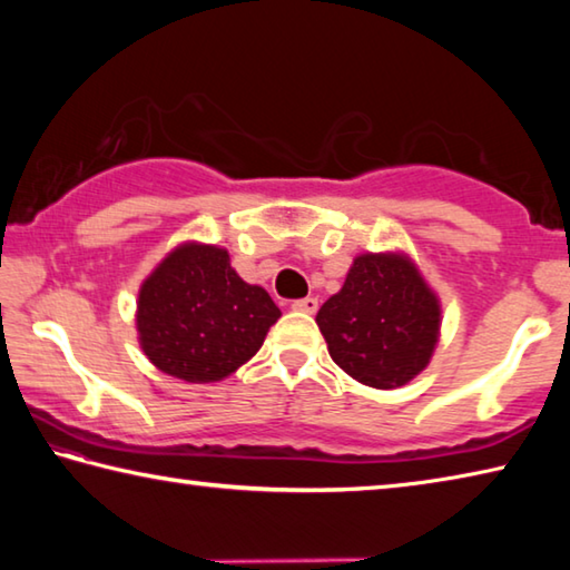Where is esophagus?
I'll return each instance as SVG.
<instances>
[{"mask_svg": "<svg viewBox=\"0 0 570 570\" xmlns=\"http://www.w3.org/2000/svg\"><path fill=\"white\" fill-rule=\"evenodd\" d=\"M294 312H302V314H314L316 308H320V302H316L314 296H306V298H296L292 304Z\"/></svg>", "mask_w": 570, "mask_h": 570, "instance_id": "1", "label": "esophagus"}]
</instances>
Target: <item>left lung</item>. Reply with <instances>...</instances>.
Returning a JSON list of instances; mask_svg holds the SVG:
<instances>
[{"label":"left lung","mask_w":570,"mask_h":570,"mask_svg":"<svg viewBox=\"0 0 570 570\" xmlns=\"http://www.w3.org/2000/svg\"><path fill=\"white\" fill-rule=\"evenodd\" d=\"M442 308L404 254H362L316 324L332 360L366 387L394 390L430 364Z\"/></svg>","instance_id":"obj_1"}]
</instances>
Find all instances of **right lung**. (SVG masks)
Masks as SVG:
<instances>
[{
    "label": "right lung",
    "mask_w": 570,
    "mask_h": 570,
    "mask_svg": "<svg viewBox=\"0 0 570 570\" xmlns=\"http://www.w3.org/2000/svg\"><path fill=\"white\" fill-rule=\"evenodd\" d=\"M266 288L246 284L226 248L180 244L138 294V340L160 372L193 384L220 382L246 364L276 324Z\"/></svg>",
    "instance_id": "right-lung-1"
}]
</instances>
